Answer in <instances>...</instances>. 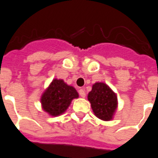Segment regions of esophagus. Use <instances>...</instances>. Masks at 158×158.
<instances>
[{"instance_id": "esophagus-1", "label": "esophagus", "mask_w": 158, "mask_h": 158, "mask_svg": "<svg viewBox=\"0 0 158 158\" xmlns=\"http://www.w3.org/2000/svg\"><path fill=\"white\" fill-rule=\"evenodd\" d=\"M79 94H80V96H81V98H85V97H86V93H85V91L83 89H80V90H79Z\"/></svg>"}]
</instances>
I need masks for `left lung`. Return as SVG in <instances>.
I'll return each mask as SVG.
<instances>
[{
    "label": "left lung",
    "instance_id": "obj_1",
    "mask_svg": "<svg viewBox=\"0 0 158 158\" xmlns=\"http://www.w3.org/2000/svg\"><path fill=\"white\" fill-rule=\"evenodd\" d=\"M93 111L103 121H110L117 109V94L105 82H95L88 94Z\"/></svg>",
    "mask_w": 158,
    "mask_h": 158
}]
</instances>
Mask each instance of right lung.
Masks as SVG:
<instances>
[{
	"label": "right lung",
	"instance_id": "1",
	"mask_svg": "<svg viewBox=\"0 0 158 158\" xmlns=\"http://www.w3.org/2000/svg\"><path fill=\"white\" fill-rule=\"evenodd\" d=\"M79 97L76 88L66 84L62 79H53L41 97V107L52 117L66 111L74 99Z\"/></svg>",
	"mask_w": 158,
	"mask_h": 158
}]
</instances>
